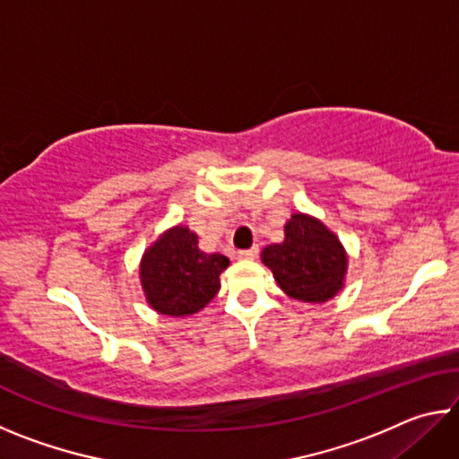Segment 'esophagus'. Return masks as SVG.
I'll list each match as a JSON object with an SVG mask.
<instances>
[{
  "mask_svg": "<svg viewBox=\"0 0 459 459\" xmlns=\"http://www.w3.org/2000/svg\"><path fill=\"white\" fill-rule=\"evenodd\" d=\"M259 253V247H251V248H245V251H238V257L240 259H255Z\"/></svg>",
  "mask_w": 459,
  "mask_h": 459,
  "instance_id": "34e87169",
  "label": "esophagus"
}]
</instances>
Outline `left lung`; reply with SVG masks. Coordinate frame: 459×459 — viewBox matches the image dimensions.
<instances>
[{"label": "left lung", "instance_id": "1", "mask_svg": "<svg viewBox=\"0 0 459 459\" xmlns=\"http://www.w3.org/2000/svg\"><path fill=\"white\" fill-rule=\"evenodd\" d=\"M283 230V243L269 245L261 253L277 285L306 304L332 299L344 287L348 269L340 238L322 221L301 212L291 214Z\"/></svg>", "mask_w": 459, "mask_h": 459}]
</instances>
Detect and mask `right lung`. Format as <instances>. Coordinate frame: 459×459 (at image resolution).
Returning a JSON list of instances; mask_svg holds the SVG:
<instances>
[{"instance_id": "right-lung-1", "label": "right lung", "mask_w": 459, "mask_h": 459, "mask_svg": "<svg viewBox=\"0 0 459 459\" xmlns=\"http://www.w3.org/2000/svg\"><path fill=\"white\" fill-rule=\"evenodd\" d=\"M227 267L224 255L200 251L196 232L174 227L143 253L139 277L147 304L155 312L186 317L211 304Z\"/></svg>"}]
</instances>
